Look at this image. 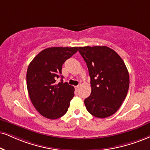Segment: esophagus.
Listing matches in <instances>:
<instances>
[{"label":"esophagus","mask_w":150,"mask_h":150,"mask_svg":"<svg viewBox=\"0 0 150 150\" xmlns=\"http://www.w3.org/2000/svg\"><path fill=\"white\" fill-rule=\"evenodd\" d=\"M75 88H76V90H79V86H75Z\"/></svg>","instance_id":"34e87169"}]
</instances>
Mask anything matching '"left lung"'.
<instances>
[{
    "label": "left lung",
    "instance_id": "1",
    "mask_svg": "<svg viewBox=\"0 0 150 150\" xmlns=\"http://www.w3.org/2000/svg\"><path fill=\"white\" fill-rule=\"evenodd\" d=\"M88 67L92 91L85 99L88 111L95 117H108L121 106L129 87L128 70L121 57L105 46L79 47Z\"/></svg>",
    "mask_w": 150,
    "mask_h": 150
}]
</instances>
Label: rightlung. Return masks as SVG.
Here are the masks:
<instances>
[{"label":"right lung","mask_w":150,"mask_h":150,"mask_svg":"<svg viewBox=\"0 0 150 150\" xmlns=\"http://www.w3.org/2000/svg\"><path fill=\"white\" fill-rule=\"evenodd\" d=\"M78 47H51L44 49L31 61L27 69V89L31 102L46 118L55 120L67 111L74 96V88L67 83L57 84L64 62Z\"/></svg>","instance_id":"add662e5"}]
</instances>
